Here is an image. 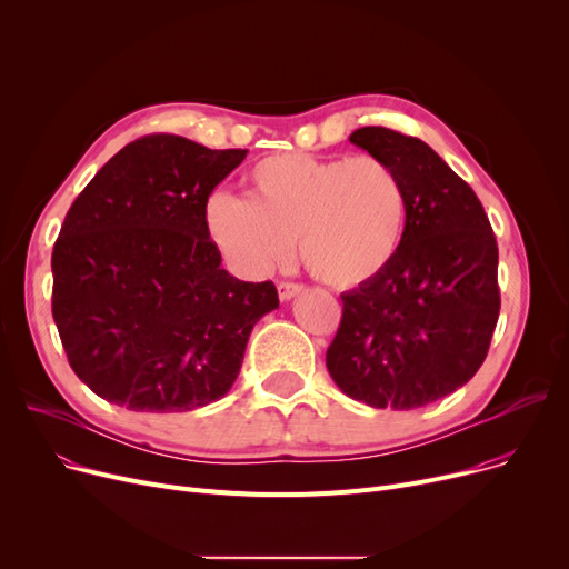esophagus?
<instances>
[{"label": "esophagus", "mask_w": 569, "mask_h": 569, "mask_svg": "<svg viewBox=\"0 0 569 569\" xmlns=\"http://www.w3.org/2000/svg\"><path fill=\"white\" fill-rule=\"evenodd\" d=\"M277 290H279V300H281V302H288V300H292L295 295H300V292L305 290V286H302V283L281 281V283L277 286Z\"/></svg>", "instance_id": "obj_1"}]
</instances>
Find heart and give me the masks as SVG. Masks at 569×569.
<instances>
[{"label": "heart", "instance_id": "b5f03b06", "mask_svg": "<svg viewBox=\"0 0 569 569\" xmlns=\"http://www.w3.org/2000/svg\"><path fill=\"white\" fill-rule=\"evenodd\" d=\"M251 193H214L204 228L232 269L260 277L292 242L309 272L332 288L378 279L397 258L408 219L401 174L378 157L274 154L249 172Z\"/></svg>", "mask_w": 569, "mask_h": 569}]
</instances>
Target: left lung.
Listing matches in <instances>:
<instances>
[{"label":"left lung","instance_id":"1","mask_svg":"<svg viewBox=\"0 0 569 569\" xmlns=\"http://www.w3.org/2000/svg\"><path fill=\"white\" fill-rule=\"evenodd\" d=\"M350 142L401 174L408 219L392 264L341 295L327 371L371 408H420L485 362L500 311L498 244L482 202L427 142L385 127Z\"/></svg>","mask_w":569,"mask_h":569}]
</instances>
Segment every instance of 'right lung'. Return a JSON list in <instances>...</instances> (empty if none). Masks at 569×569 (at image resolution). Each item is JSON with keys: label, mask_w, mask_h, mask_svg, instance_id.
Returning <instances> with one entry per match:
<instances>
[{"label": "right lung", "mask_w": 569, "mask_h": 569, "mask_svg": "<svg viewBox=\"0 0 569 569\" xmlns=\"http://www.w3.org/2000/svg\"><path fill=\"white\" fill-rule=\"evenodd\" d=\"M247 149L182 136L129 142L73 200L52 249V318L76 376L133 412L219 401L272 281L230 277L204 228L214 187Z\"/></svg>", "instance_id": "right-lung-1"}]
</instances>
